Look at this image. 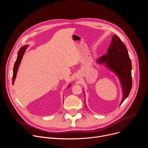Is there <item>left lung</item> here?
<instances>
[{"label":"left lung","mask_w":148,"mask_h":148,"mask_svg":"<svg viewBox=\"0 0 148 148\" xmlns=\"http://www.w3.org/2000/svg\"><path fill=\"white\" fill-rule=\"evenodd\" d=\"M97 62L99 64H104L118 76L123 95L121 105L128 97L132 88V64L128 50L118 36H113L106 54L99 58Z\"/></svg>","instance_id":"1"}]
</instances>
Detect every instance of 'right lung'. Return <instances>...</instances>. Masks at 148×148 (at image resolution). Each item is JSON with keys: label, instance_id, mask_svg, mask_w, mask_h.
<instances>
[{"label": "right lung", "instance_id": "right-lung-1", "mask_svg": "<svg viewBox=\"0 0 148 148\" xmlns=\"http://www.w3.org/2000/svg\"><path fill=\"white\" fill-rule=\"evenodd\" d=\"M27 47H28L27 45L23 46V47H22L20 48V49L18 51L17 57L16 61V62L14 63L13 70V78H12V84H14V80H15V78H16V74H17L18 67L20 66V62H21V61H22V57H23V55H24V54L25 53V51L27 49ZM70 86H71V84H70V85L69 86L68 88L70 87Z\"/></svg>", "mask_w": 148, "mask_h": 148}]
</instances>
